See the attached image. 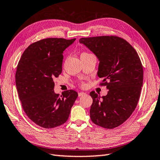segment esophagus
Returning a JSON list of instances; mask_svg holds the SVG:
<instances>
[{
  "label": "esophagus",
  "instance_id": "1",
  "mask_svg": "<svg viewBox=\"0 0 160 160\" xmlns=\"http://www.w3.org/2000/svg\"><path fill=\"white\" fill-rule=\"evenodd\" d=\"M84 95H85V93H83V92H80V93H78L79 97H81V96H83Z\"/></svg>",
  "mask_w": 160,
  "mask_h": 160
}]
</instances>
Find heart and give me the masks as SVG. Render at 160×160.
Wrapping results in <instances>:
<instances>
[{"label":"heart","instance_id":"b5f03b06","mask_svg":"<svg viewBox=\"0 0 160 160\" xmlns=\"http://www.w3.org/2000/svg\"><path fill=\"white\" fill-rule=\"evenodd\" d=\"M85 54H89V53H87V52H83V53H82V54H81V55H85ZM84 85V84H83V85Z\"/></svg>","mask_w":160,"mask_h":160}]
</instances>
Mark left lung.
<instances>
[{
	"label": "left lung",
	"instance_id": "left-lung-1",
	"mask_svg": "<svg viewBox=\"0 0 160 160\" xmlns=\"http://www.w3.org/2000/svg\"><path fill=\"white\" fill-rule=\"evenodd\" d=\"M85 45L98 58V75L101 85L109 89L107 95L91 91L93 99L90 118L95 124L113 129L124 123L136 108L143 85V66L134 48L117 36L81 38Z\"/></svg>",
	"mask_w": 160,
	"mask_h": 160
}]
</instances>
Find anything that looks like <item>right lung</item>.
<instances>
[{"mask_svg": "<svg viewBox=\"0 0 160 160\" xmlns=\"http://www.w3.org/2000/svg\"><path fill=\"white\" fill-rule=\"evenodd\" d=\"M76 38H47L32 43L17 65L15 81L22 109L38 126L54 128L65 123L78 97L73 90L54 92L53 79L62 72V52Z\"/></svg>", "mask_w": 160, "mask_h": 160, "instance_id": "right-lung-1", "label": "right lung"}]
</instances>
